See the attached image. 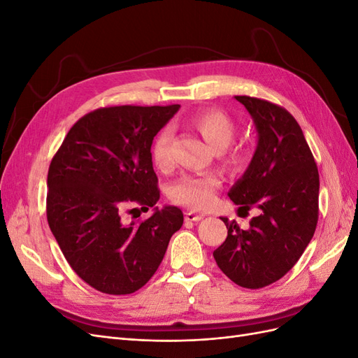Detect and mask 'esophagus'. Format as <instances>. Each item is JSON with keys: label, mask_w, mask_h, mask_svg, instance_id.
Masks as SVG:
<instances>
[{"label": "esophagus", "mask_w": 358, "mask_h": 358, "mask_svg": "<svg viewBox=\"0 0 358 358\" xmlns=\"http://www.w3.org/2000/svg\"><path fill=\"white\" fill-rule=\"evenodd\" d=\"M204 218V215L201 213H196V212H187L185 213V221L188 222H197V221H201Z\"/></svg>", "instance_id": "obj_1"}]
</instances>
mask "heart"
<instances>
[{"label": "heart", "instance_id": "heart-1", "mask_svg": "<svg viewBox=\"0 0 358 358\" xmlns=\"http://www.w3.org/2000/svg\"><path fill=\"white\" fill-rule=\"evenodd\" d=\"M189 125L203 137V140L215 150L227 148L234 137V124L221 110H203L189 119ZM171 133L162 131L154 142L152 158L159 169H167L171 164L170 157ZM222 158L227 166L239 167L243 157L237 149L229 148L222 151ZM220 188V178L216 175H187L180 178L171 189V197L178 203L192 209H209L215 201L216 189Z\"/></svg>", "mask_w": 358, "mask_h": 358}]
</instances>
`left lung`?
<instances>
[{
    "label": "left lung",
    "mask_w": 358,
    "mask_h": 358,
    "mask_svg": "<svg viewBox=\"0 0 358 358\" xmlns=\"http://www.w3.org/2000/svg\"><path fill=\"white\" fill-rule=\"evenodd\" d=\"M257 129V148L243 176L229 191L239 209L255 206L249 229L227 225L215 262L234 284L263 288L276 282L305 252L318 222L320 175L297 121L282 107L236 95Z\"/></svg>",
    "instance_id": "8db88e82"
}]
</instances>
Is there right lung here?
<instances>
[{"instance_id":"obj_1","label":"right lung","mask_w":358,"mask_h":358,"mask_svg":"<svg viewBox=\"0 0 358 358\" xmlns=\"http://www.w3.org/2000/svg\"><path fill=\"white\" fill-rule=\"evenodd\" d=\"M179 107L94 110L71 127L52 158L50 231L74 272L106 294H131L142 288L183 224L176 206L155 208L142 223L125 224L120 218L127 203H138L147 211L159 200L150 146Z\"/></svg>"}]
</instances>
